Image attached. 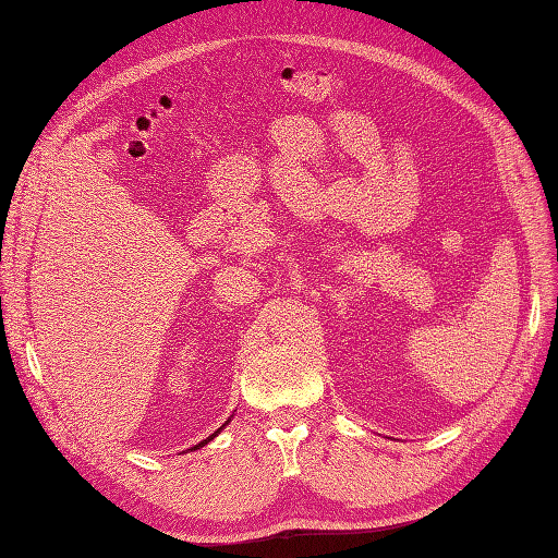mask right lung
Masks as SVG:
<instances>
[{
	"label": "right lung",
	"instance_id": "obj_1",
	"mask_svg": "<svg viewBox=\"0 0 558 558\" xmlns=\"http://www.w3.org/2000/svg\"><path fill=\"white\" fill-rule=\"evenodd\" d=\"M228 422H230V417H228V420H226V422H223V425H221V427H219V429H217V432H215V434H213V436H207V438H205V440H201V444H198V446H194V448H191V450H201V448H203V446H207V444H209V440H213V438H217V436H219V434H221V429H223V427H226V425H228Z\"/></svg>",
	"mask_w": 558,
	"mask_h": 558
}]
</instances>
